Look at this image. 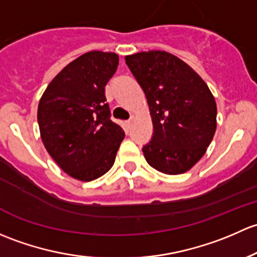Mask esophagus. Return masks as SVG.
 Here are the masks:
<instances>
[{"mask_svg": "<svg viewBox=\"0 0 257 257\" xmlns=\"http://www.w3.org/2000/svg\"><path fill=\"white\" fill-rule=\"evenodd\" d=\"M132 122H134V117H131V118H130V120L127 121V126H131Z\"/></svg>", "mask_w": 257, "mask_h": 257, "instance_id": "obj_1", "label": "esophagus"}]
</instances>
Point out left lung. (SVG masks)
<instances>
[{
	"label": "left lung",
	"instance_id": "1",
	"mask_svg": "<svg viewBox=\"0 0 257 257\" xmlns=\"http://www.w3.org/2000/svg\"><path fill=\"white\" fill-rule=\"evenodd\" d=\"M125 59L145 91L152 118V140L142 148L147 163L165 174L189 171L215 134L213 94L187 63L165 50L140 52Z\"/></svg>",
	"mask_w": 257,
	"mask_h": 257
}]
</instances>
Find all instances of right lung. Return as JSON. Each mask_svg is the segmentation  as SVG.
<instances>
[{
    "label": "right lung",
    "instance_id": "1",
    "mask_svg": "<svg viewBox=\"0 0 257 257\" xmlns=\"http://www.w3.org/2000/svg\"><path fill=\"white\" fill-rule=\"evenodd\" d=\"M117 65L116 53H85L57 74L39 100L37 118L44 147L78 181L106 173L125 137L121 126L110 120L105 97Z\"/></svg>",
    "mask_w": 257,
    "mask_h": 257
}]
</instances>
